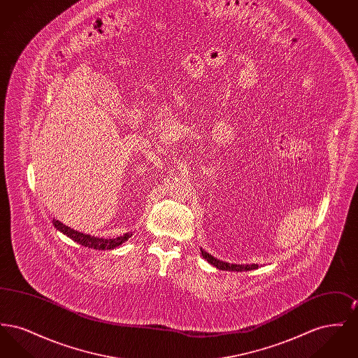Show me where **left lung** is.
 I'll list each match as a JSON object with an SVG mask.
<instances>
[{"instance_id":"left-lung-1","label":"left lung","mask_w":358,"mask_h":358,"mask_svg":"<svg viewBox=\"0 0 358 358\" xmlns=\"http://www.w3.org/2000/svg\"><path fill=\"white\" fill-rule=\"evenodd\" d=\"M201 254L203 257L208 260V263H210L212 266H215L216 268L222 270V271H236V273H241V271H251V270H256L259 266L257 264H234V263H228V262H222L212 255H209L208 252H205L204 250L201 248Z\"/></svg>"}]
</instances>
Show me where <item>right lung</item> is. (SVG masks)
<instances>
[{"mask_svg":"<svg viewBox=\"0 0 358 358\" xmlns=\"http://www.w3.org/2000/svg\"><path fill=\"white\" fill-rule=\"evenodd\" d=\"M52 222H53V225L57 231H60L66 236L72 238L73 241L82 244L83 247H88V248H92V250H99V251L101 250L102 251L103 250H114V248L122 245L124 241H127L133 235V234H124L123 236H118L115 238H96V236H91V235L83 234V232L75 231V229L69 228V225H64L63 222H60L56 219H53Z\"/></svg>","mask_w":358,"mask_h":358,"instance_id":"obj_1","label":"right lung"}]
</instances>
